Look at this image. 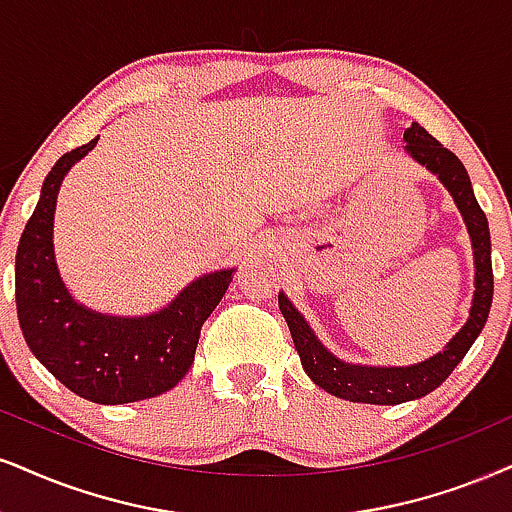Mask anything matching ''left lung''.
Instances as JSON below:
<instances>
[{"mask_svg":"<svg viewBox=\"0 0 512 512\" xmlns=\"http://www.w3.org/2000/svg\"><path fill=\"white\" fill-rule=\"evenodd\" d=\"M406 151L415 161L432 170L437 178L449 187L453 201H456L460 213H463L465 225L472 237V249H475V299H472L470 318L456 337L446 344L444 351L437 356L427 358L418 365L408 368H368V365H351L334 358L323 344L315 339V334L296 308L289 304L285 294L277 296V304L285 315L289 332H292L294 346L299 351L301 365L308 377L330 391L339 399L356 403H375V406H394V403L413 401L420 396L430 394L439 387L453 368L463 361L465 353L475 344L489 318L491 299H494V270H491V237L489 223L484 211L479 208L475 192H472L470 175L463 163L451 149L427 132L422 125L413 123L403 132Z\"/></svg>","mask_w":512,"mask_h":512,"instance_id":"1","label":"left lung"}]
</instances>
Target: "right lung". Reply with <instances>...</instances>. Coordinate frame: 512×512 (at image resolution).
<instances>
[{
  "instance_id": "obj_1",
  "label": "right lung",
  "mask_w": 512,
  "mask_h": 512,
  "mask_svg": "<svg viewBox=\"0 0 512 512\" xmlns=\"http://www.w3.org/2000/svg\"><path fill=\"white\" fill-rule=\"evenodd\" d=\"M99 137L63 154L16 251V311L25 344L73 394L94 403L144 401L173 389L194 363L201 325L216 311L232 270L204 275L144 318H113L75 304L54 261V206L63 175Z\"/></svg>"
}]
</instances>
